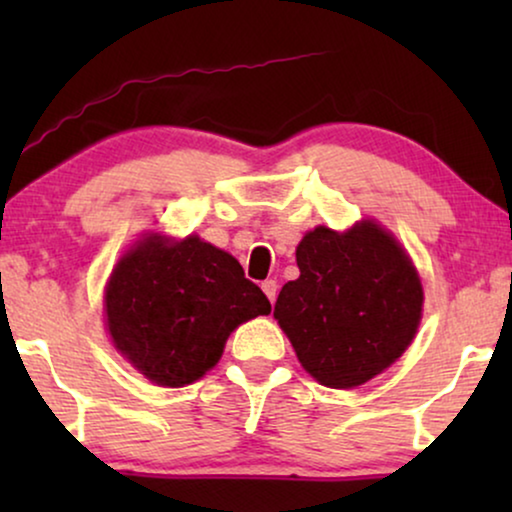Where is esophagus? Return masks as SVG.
I'll return each instance as SVG.
<instances>
[{"label":"esophagus","instance_id":"1","mask_svg":"<svg viewBox=\"0 0 512 512\" xmlns=\"http://www.w3.org/2000/svg\"><path fill=\"white\" fill-rule=\"evenodd\" d=\"M261 289H263L265 296H268L270 303H275V298H277V282H275V279H265V282L261 284Z\"/></svg>","mask_w":512,"mask_h":512}]
</instances>
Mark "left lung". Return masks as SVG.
I'll return each instance as SVG.
<instances>
[{
	"label": "left lung",
	"instance_id": "1",
	"mask_svg": "<svg viewBox=\"0 0 512 512\" xmlns=\"http://www.w3.org/2000/svg\"><path fill=\"white\" fill-rule=\"evenodd\" d=\"M275 319L298 361L324 387L352 389L389 368L415 338L424 291L408 254L363 221L347 233L319 226L296 249Z\"/></svg>",
	"mask_w": 512,
	"mask_h": 512
}]
</instances>
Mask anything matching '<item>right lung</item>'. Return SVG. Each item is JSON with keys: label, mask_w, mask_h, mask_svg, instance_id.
Here are the masks:
<instances>
[{"label": "right lung", "mask_w": 512, "mask_h": 512, "mask_svg": "<svg viewBox=\"0 0 512 512\" xmlns=\"http://www.w3.org/2000/svg\"><path fill=\"white\" fill-rule=\"evenodd\" d=\"M104 303L118 352L160 387L200 380L237 326L270 314L242 265L195 235L137 242L114 268Z\"/></svg>", "instance_id": "right-lung-1"}]
</instances>
